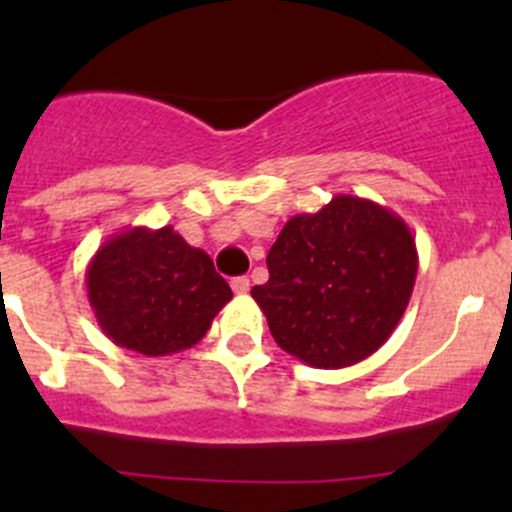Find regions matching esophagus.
<instances>
[{
	"mask_svg": "<svg viewBox=\"0 0 512 512\" xmlns=\"http://www.w3.org/2000/svg\"><path fill=\"white\" fill-rule=\"evenodd\" d=\"M232 292H235L237 297H245V294L250 292V280H247V277H235V280H232Z\"/></svg>",
	"mask_w": 512,
	"mask_h": 512,
	"instance_id": "obj_1",
	"label": "esophagus"
}]
</instances>
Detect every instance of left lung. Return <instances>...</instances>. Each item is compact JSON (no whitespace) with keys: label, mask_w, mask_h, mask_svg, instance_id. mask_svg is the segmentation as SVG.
Here are the masks:
<instances>
[{"label":"left lung","mask_w":512,"mask_h":512,"mask_svg":"<svg viewBox=\"0 0 512 512\" xmlns=\"http://www.w3.org/2000/svg\"><path fill=\"white\" fill-rule=\"evenodd\" d=\"M252 287L275 342L314 369H344L394 334L416 285L411 227L384 205L334 195L289 218Z\"/></svg>","instance_id":"obj_1"}]
</instances>
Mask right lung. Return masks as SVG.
<instances>
[{
    "label": "right lung",
    "mask_w": 512,
    "mask_h": 512,
    "mask_svg": "<svg viewBox=\"0 0 512 512\" xmlns=\"http://www.w3.org/2000/svg\"><path fill=\"white\" fill-rule=\"evenodd\" d=\"M86 294L103 334L146 356L195 347L232 299L208 252L170 225L113 232L86 267Z\"/></svg>",
    "instance_id": "add662e5"
}]
</instances>
